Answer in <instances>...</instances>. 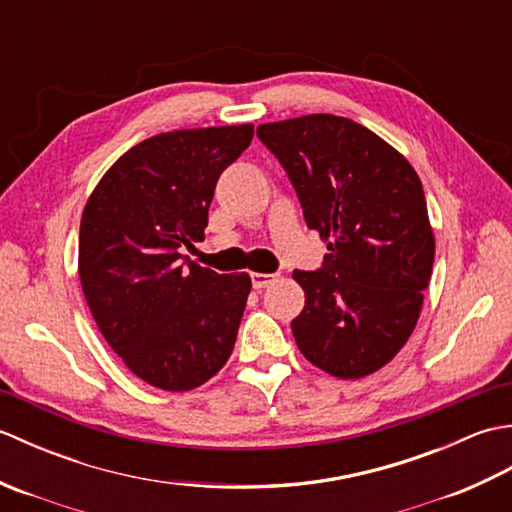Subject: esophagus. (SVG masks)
Returning <instances> with one entry per match:
<instances>
[{
	"instance_id": "esophagus-1",
	"label": "esophagus",
	"mask_w": 512,
	"mask_h": 512,
	"mask_svg": "<svg viewBox=\"0 0 512 512\" xmlns=\"http://www.w3.org/2000/svg\"><path fill=\"white\" fill-rule=\"evenodd\" d=\"M275 279H277V275H270V273H250V281H253L255 290H262V288L270 286Z\"/></svg>"
}]
</instances>
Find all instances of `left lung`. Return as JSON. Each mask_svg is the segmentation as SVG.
<instances>
[{
	"instance_id": "1",
	"label": "left lung",
	"mask_w": 512,
	"mask_h": 512,
	"mask_svg": "<svg viewBox=\"0 0 512 512\" xmlns=\"http://www.w3.org/2000/svg\"><path fill=\"white\" fill-rule=\"evenodd\" d=\"M328 242L319 270H295L306 306L290 328L301 354L336 378L387 365L416 328L436 242L418 173L350 118L310 114L257 127Z\"/></svg>"
}]
</instances>
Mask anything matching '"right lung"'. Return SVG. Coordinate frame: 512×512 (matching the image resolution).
<instances>
[{
	"label": "right lung",
	"mask_w": 512,
	"mask_h": 512,
	"mask_svg": "<svg viewBox=\"0 0 512 512\" xmlns=\"http://www.w3.org/2000/svg\"><path fill=\"white\" fill-rule=\"evenodd\" d=\"M253 132L226 125L151 136L114 162L85 204V301L112 350L158 389L200 387L233 352L250 277L202 268L180 248L204 239L217 178Z\"/></svg>",
	"instance_id": "obj_1"
}]
</instances>
